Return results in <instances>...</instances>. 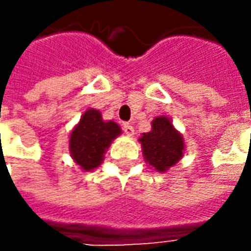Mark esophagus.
Returning a JSON list of instances; mask_svg holds the SVG:
<instances>
[{
  "instance_id": "34e87169",
  "label": "esophagus",
  "mask_w": 251,
  "mask_h": 251,
  "mask_svg": "<svg viewBox=\"0 0 251 251\" xmlns=\"http://www.w3.org/2000/svg\"><path fill=\"white\" fill-rule=\"evenodd\" d=\"M123 131H124V134L127 136L134 135V127H132L129 123H124V124H123Z\"/></svg>"
}]
</instances>
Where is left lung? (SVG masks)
Returning <instances> with one entry per match:
<instances>
[{
    "label": "left lung",
    "instance_id": "1",
    "mask_svg": "<svg viewBox=\"0 0 251 251\" xmlns=\"http://www.w3.org/2000/svg\"><path fill=\"white\" fill-rule=\"evenodd\" d=\"M145 161L157 172L164 174L180 161L184 154V138L167 116H157L151 129L139 138Z\"/></svg>",
    "mask_w": 251,
    "mask_h": 251
}]
</instances>
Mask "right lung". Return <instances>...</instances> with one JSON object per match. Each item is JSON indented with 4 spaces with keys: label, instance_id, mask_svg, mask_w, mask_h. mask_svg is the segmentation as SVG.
Listing matches in <instances>:
<instances>
[{
    "label": "right lung",
    "instance_id": "1",
    "mask_svg": "<svg viewBox=\"0 0 251 251\" xmlns=\"http://www.w3.org/2000/svg\"><path fill=\"white\" fill-rule=\"evenodd\" d=\"M120 126L113 120L105 122L100 110L90 108L80 117L70 135V153L80 169L89 172L98 168L103 155L117 136Z\"/></svg>",
    "mask_w": 251,
    "mask_h": 251
}]
</instances>
